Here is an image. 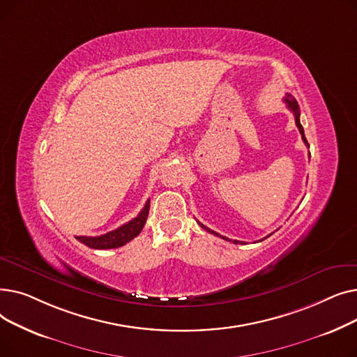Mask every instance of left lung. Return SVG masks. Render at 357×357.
I'll list each match as a JSON object with an SVG mask.
<instances>
[{
  "label": "left lung",
  "instance_id": "left-lung-1",
  "mask_svg": "<svg viewBox=\"0 0 357 357\" xmlns=\"http://www.w3.org/2000/svg\"><path fill=\"white\" fill-rule=\"evenodd\" d=\"M285 102H287V107L294 112V117H295V124H296V127H298V130H299V133H301V136H303V140H304V143L308 146V142H307V139H305V135H304V128H303V126H301V121H299V107H298V102H296V100L295 98H292V96L291 93H287V97H285V100H284ZM199 226L204 229V230H207L208 233H211V234H215V236H218V237H221V238H224V240H227V241H233L234 245H237V243H240V245H245V241H238V240H230V238H227V237H224V236H220L218 233H215V231H213L211 229H208V227H205V226H202L201 222H198ZM271 236V234H269ZM268 236V237H269ZM266 238V237H265ZM264 240V238H261ZM260 240V241H261Z\"/></svg>",
  "mask_w": 357,
  "mask_h": 357
}]
</instances>
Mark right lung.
<instances>
[{
  "label": "right lung",
  "instance_id": "1",
  "mask_svg": "<svg viewBox=\"0 0 357 357\" xmlns=\"http://www.w3.org/2000/svg\"><path fill=\"white\" fill-rule=\"evenodd\" d=\"M149 208H150V201L147 199L143 210L139 213V215L131 221L123 224L121 227L112 230L109 233H105L102 236H97V237L77 236L75 238H77L81 243H84L85 246L91 248V249L105 250V249L121 248V246L126 245V243H128L130 240H133L135 237H137L140 234V231L143 230L144 224H146L147 215H149Z\"/></svg>",
  "mask_w": 357,
  "mask_h": 357
}]
</instances>
